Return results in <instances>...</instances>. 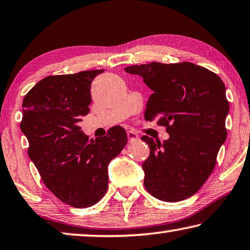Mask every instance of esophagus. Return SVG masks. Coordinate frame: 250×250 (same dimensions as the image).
<instances>
[{
  "label": "esophagus",
  "mask_w": 250,
  "mask_h": 250,
  "mask_svg": "<svg viewBox=\"0 0 250 250\" xmlns=\"http://www.w3.org/2000/svg\"><path fill=\"white\" fill-rule=\"evenodd\" d=\"M126 136H128L129 142H134V141L139 140V136H138V134L133 131H128L126 132Z\"/></svg>",
  "instance_id": "esophagus-1"
}]
</instances>
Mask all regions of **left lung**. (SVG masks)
Listing matches in <instances>:
<instances>
[{
	"label": "left lung",
	"mask_w": 250,
	"mask_h": 250,
	"mask_svg": "<svg viewBox=\"0 0 250 250\" xmlns=\"http://www.w3.org/2000/svg\"><path fill=\"white\" fill-rule=\"evenodd\" d=\"M125 71L140 75L152 90L145 119L157 120L169 133L164 142L141 138L150 148L142 164L145 187L157 199H187L210 176L227 138L229 104L224 82L210 70L190 62H152Z\"/></svg>",
	"instance_id": "1"
}]
</instances>
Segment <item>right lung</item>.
I'll return each mask as SVG.
<instances>
[{"instance_id":"1","label":"right lung","mask_w":250,"mask_h":250,"mask_svg":"<svg viewBox=\"0 0 250 250\" xmlns=\"http://www.w3.org/2000/svg\"><path fill=\"white\" fill-rule=\"evenodd\" d=\"M102 72L50 75L23 99L21 130L29 140V157L47 189L75 208L90 207L105 195L109 162L128 141L120 125L94 141L79 126L90 111L91 82Z\"/></svg>"}]
</instances>
